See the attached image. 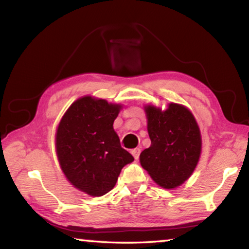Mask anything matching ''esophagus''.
<instances>
[{
	"instance_id": "obj_1",
	"label": "esophagus",
	"mask_w": 249,
	"mask_h": 249,
	"mask_svg": "<svg viewBox=\"0 0 249 249\" xmlns=\"http://www.w3.org/2000/svg\"><path fill=\"white\" fill-rule=\"evenodd\" d=\"M130 152H132V155H133V157L135 158V159H138V158H139V155H140V149L139 148H136V149H133V150L132 151H130Z\"/></svg>"
}]
</instances>
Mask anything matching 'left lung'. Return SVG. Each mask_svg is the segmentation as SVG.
<instances>
[{
	"label": "left lung",
	"instance_id": "1",
	"mask_svg": "<svg viewBox=\"0 0 249 249\" xmlns=\"http://www.w3.org/2000/svg\"><path fill=\"white\" fill-rule=\"evenodd\" d=\"M143 110L151 144L140 153V164L159 186L178 187L191 178L200 158L201 134L195 116L173 102L166 110L152 105Z\"/></svg>",
	"mask_w": 249,
	"mask_h": 249
}]
</instances>
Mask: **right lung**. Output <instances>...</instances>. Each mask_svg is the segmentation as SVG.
<instances>
[{
  "label": "right lung",
  "instance_id": "obj_1",
  "mask_svg": "<svg viewBox=\"0 0 249 249\" xmlns=\"http://www.w3.org/2000/svg\"><path fill=\"white\" fill-rule=\"evenodd\" d=\"M122 105L81 97L62 116L55 133L61 169L75 188L89 196L106 195L115 186L121 170L134 161L121 147L113 128Z\"/></svg>",
  "mask_w": 249,
  "mask_h": 249
}]
</instances>
